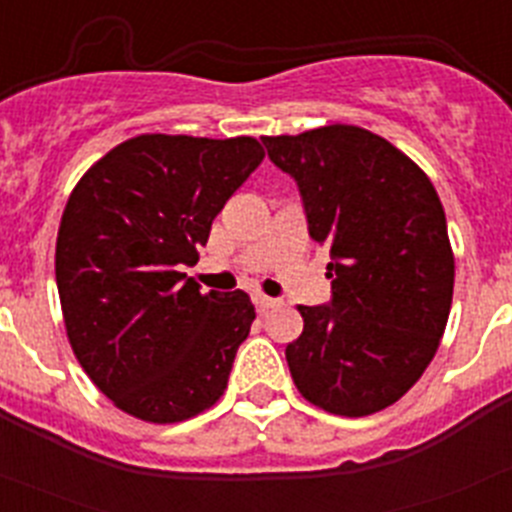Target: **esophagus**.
I'll list each match as a JSON object with an SVG mask.
<instances>
[{"mask_svg":"<svg viewBox=\"0 0 512 512\" xmlns=\"http://www.w3.org/2000/svg\"><path fill=\"white\" fill-rule=\"evenodd\" d=\"M253 302H256L259 310H271V307L282 305V300H277V297H266V295H256L253 297Z\"/></svg>","mask_w":512,"mask_h":512,"instance_id":"34e87169","label":"esophagus"}]
</instances>
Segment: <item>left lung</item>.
Here are the masks:
<instances>
[{"label":"left lung","mask_w":512,"mask_h":512,"mask_svg":"<svg viewBox=\"0 0 512 512\" xmlns=\"http://www.w3.org/2000/svg\"><path fill=\"white\" fill-rule=\"evenodd\" d=\"M300 187L310 238L328 248V305H300L287 346L297 390L325 413L390 408L436 356L454 295V251L431 179L356 125L266 135Z\"/></svg>","instance_id":"8db88e82"}]
</instances>
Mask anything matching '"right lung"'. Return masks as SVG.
Returning <instances> with one entry per match:
<instances>
[{
  "label": "right lung",
  "mask_w": 512,
  "mask_h": 512,
  "mask_svg": "<svg viewBox=\"0 0 512 512\" xmlns=\"http://www.w3.org/2000/svg\"><path fill=\"white\" fill-rule=\"evenodd\" d=\"M264 161L256 138L146 133L102 156L71 192L56 241L66 336L115 408L179 423L212 408L256 310L243 289L200 292L212 220Z\"/></svg>",
  "instance_id": "obj_1"
}]
</instances>
